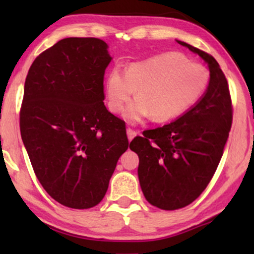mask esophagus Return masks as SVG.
<instances>
[{
    "label": "esophagus",
    "mask_w": 254,
    "mask_h": 254,
    "mask_svg": "<svg viewBox=\"0 0 254 254\" xmlns=\"http://www.w3.org/2000/svg\"><path fill=\"white\" fill-rule=\"evenodd\" d=\"M136 135H137L136 131L133 130V129H130V128H127V136H128V140L131 141L135 136H136Z\"/></svg>",
    "instance_id": "34e87169"
}]
</instances>
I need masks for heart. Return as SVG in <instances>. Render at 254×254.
<instances>
[{"label":"heart","instance_id":"1","mask_svg":"<svg viewBox=\"0 0 254 254\" xmlns=\"http://www.w3.org/2000/svg\"><path fill=\"white\" fill-rule=\"evenodd\" d=\"M209 72L202 64L169 52L130 64L125 74L111 69L105 79L109 110L123 112L136 90L137 98L128 105L125 119L138 124L148 117L156 123L176 119L206 92Z\"/></svg>","mask_w":254,"mask_h":254}]
</instances>
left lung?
I'll list each match as a JSON object with an SVG mask.
<instances>
[{"label":"left lung","mask_w":254,"mask_h":254,"mask_svg":"<svg viewBox=\"0 0 254 254\" xmlns=\"http://www.w3.org/2000/svg\"><path fill=\"white\" fill-rule=\"evenodd\" d=\"M178 41L207 62L208 88L199 102L176 121L143 131L129 148L138 156V180L152 206L175 210L206 190L223 155L232 124L228 81L210 54Z\"/></svg>","instance_id":"obj_1"}]
</instances>
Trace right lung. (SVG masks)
Returning <instances> with one entry per match:
<instances>
[{
    "mask_svg": "<svg viewBox=\"0 0 254 254\" xmlns=\"http://www.w3.org/2000/svg\"><path fill=\"white\" fill-rule=\"evenodd\" d=\"M98 38H65L36 58L27 72L20 135L33 171L59 203L88 209L105 196L128 149L126 125L104 105L112 60Z\"/></svg>",
    "mask_w": 254,
    "mask_h": 254,
    "instance_id": "add662e5",
    "label": "right lung"
}]
</instances>
